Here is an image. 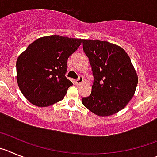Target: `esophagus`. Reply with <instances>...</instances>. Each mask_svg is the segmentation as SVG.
<instances>
[{
    "instance_id": "esophagus-1",
    "label": "esophagus",
    "mask_w": 157,
    "mask_h": 157,
    "mask_svg": "<svg viewBox=\"0 0 157 157\" xmlns=\"http://www.w3.org/2000/svg\"><path fill=\"white\" fill-rule=\"evenodd\" d=\"M83 81H84V78H83V77H82V76H80V77H79V78L77 79V80H75V84H77V85H80V84H82V83H83Z\"/></svg>"
}]
</instances>
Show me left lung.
<instances>
[{
    "mask_svg": "<svg viewBox=\"0 0 157 157\" xmlns=\"http://www.w3.org/2000/svg\"><path fill=\"white\" fill-rule=\"evenodd\" d=\"M94 76L91 93L82 98L83 105L99 117L122 110L133 98L138 75L129 56L121 47L108 41L83 40Z\"/></svg>",
    "mask_w": 157,
    "mask_h": 157,
    "instance_id": "obj_1",
    "label": "left lung"
}]
</instances>
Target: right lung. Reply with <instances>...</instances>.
I'll return each instance as SVG.
<instances>
[{"instance_id": "add662e5", "label": "right lung", "mask_w": 157, "mask_h": 157, "mask_svg": "<svg viewBox=\"0 0 157 157\" xmlns=\"http://www.w3.org/2000/svg\"><path fill=\"white\" fill-rule=\"evenodd\" d=\"M81 39L59 35L38 38L16 61V80L21 92L33 105L47 107L64 98L73 83L66 78L68 58Z\"/></svg>"}]
</instances>
